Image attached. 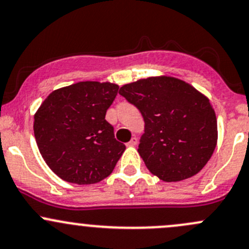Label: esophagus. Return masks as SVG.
I'll return each instance as SVG.
<instances>
[{"label": "esophagus", "mask_w": 249, "mask_h": 249, "mask_svg": "<svg viewBox=\"0 0 249 249\" xmlns=\"http://www.w3.org/2000/svg\"><path fill=\"white\" fill-rule=\"evenodd\" d=\"M137 143H138V139L134 137V138H132V140H130V142H128L127 145L128 146H135V145H137Z\"/></svg>", "instance_id": "obj_1"}]
</instances>
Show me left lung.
<instances>
[{"mask_svg": "<svg viewBox=\"0 0 249 249\" xmlns=\"http://www.w3.org/2000/svg\"><path fill=\"white\" fill-rule=\"evenodd\" d=\"M120 94L134 104L145 121L140 157L165 182L196 175L217 145V119L210 99L186 81L150 76L125 84Z\"/></svg>", "mask_w": 249, "mask_h": 249, "instance_id": "1", "label": "left lung"}]
</instances>
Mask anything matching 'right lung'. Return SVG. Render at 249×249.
Instances as JSON below:
<instances>
[{"mask_svg": "<svg viewBox=\"0 0 249 249\" xmlns=\"http://www.w3.org/2000/svg\"><path fill=\"white\" fill-rule=\"evenodd\" d=\"M117 91L116 84L80 81L53 91L37 110L36 142L58 178L92 184L112 173L125 150L106 120Z\"/></svg>", "mask_w": 249, "mask_h": 249, "instance_id": "right-lung-1", "label": "right lung"}]
</instances>
